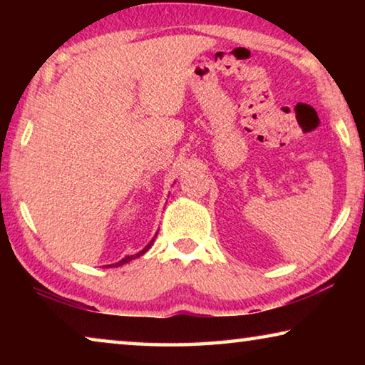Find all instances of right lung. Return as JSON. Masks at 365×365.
<instances>
[{
    "label": "right lung",
    "mask_w": 365,
    "mask_h": 365,
    "mask_svg": "<svg viewBox=\"0 0 365 365\" xmlns=\"http://www.w3.org/2000/svg\"><path fill=\"white\" fill-rule=\"evenodd\" d=\"M156 237H158V233H156V235H154V238L151 240V242H150V243H148V245L145 246V248H143V250H141V251H138V252H137V255H130V256H125V257H122L119 262H115V264H109V265H104V267H119V265H123V264H127V262H130V261H133V259H137V257H140V256H143V255H145V252H146L148 250H150V248H151V246H153V243H154V240H156Z\"/></svg>",
    "instance_id": "right-lung-1"
}]
</instances>
